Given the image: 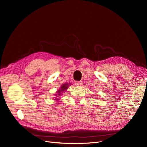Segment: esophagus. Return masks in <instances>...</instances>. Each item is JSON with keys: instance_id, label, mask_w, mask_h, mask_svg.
<instances>
[{"instance_id": "obj_1", "label": "esophagus", "mask_w": 147, "mask_h": 147, "mask_svg": "<svg viewBox=\"0 0 147 147\" xmlns=\"http://www.w3.org/2000/svg\"><path fill=\"white\" fill-rule=\"evenodd\" d=\"M75 84L77 86H81L83 84V83L82 82H76Z\"/></svg>"}]
</instances>
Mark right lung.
<instances>
[{
    "label": "right lung",
    "mask_w": 147,
    "mask_h": 147,
    "mask_svg": "<svg viewBox=\"0 0 147 147\" xmlns=\"http://www.w3.org/2000/svg\"><path fill=\"white\" fill-rule=\"evenodd\" d=\"M70 85H71V84H68V83H64L63 84H61L60 88L57 91V92L55 94V97H54L55 98L54 100H55V101H57L58 102H59L58 101L60 98H61V97L63 96V94L64 93V92L66 90H67L69 86H70Z\"/></svg>",
    "instance_id": "obj_1"
}]
</instances>
